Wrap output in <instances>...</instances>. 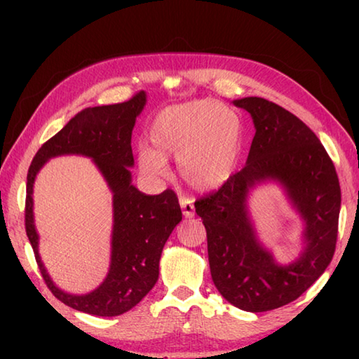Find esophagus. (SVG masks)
Listing matches in <instances>:
<instances>
[{"label":"esophagus","instance_id":"esophagus-1","mask_svg":"<svg viewBox=\"0 0 359 359\" xmlns=\"http://www.w3.org/2000/svg\"><path fill=\"white\" fill-rule=\"evenodd\" d=\"M179 203H180V208H182V212H184L185 218H193L194 217V205H193L191 199H188L185 196H180Z\"/></svg>","mask_w":359,"mask_h":359}]
</instances>
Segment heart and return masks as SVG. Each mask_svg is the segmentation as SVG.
<instances>
[{
  "mask_svg": "<svg viewBox=\"0 0 359 359\" xmlns=\"http://www.w3.org/2000/svg\"><path fill=\"white\" fill-rule=\"evenodd\" d=\"M151 147L139 149V168L150 177H168L166 158H177L182 179L198 191H214L233 177L244 145V121L233 107L214 100L169 106L149 130Z\"/></svg>",
  "mask_w": 359,
  "mask_h": 359,
  "instance_id": "b5f03b06",
  "label": "heart"
}]
</instances>
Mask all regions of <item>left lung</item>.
I'll return each instance as SVG.
<instances>
[{"instance_id": "obj_1", "label": "left lung", "mask_w": 359, "mask_h": 359, "mask_svg": "<svg viewBox=\"0 0 359 359\" xmlns=\"http://www.w3.org/2000/svg\"><path fill=\"white\" fill-rule=\"evenodd\" d=\"M252 115L255 137L245 166L194 203L208 231L210 276L220 294L245 312L287 306L311 288L336 250L340 185L320 139L287 109L258 96L236 100ZM278 181L304 220V250L278 265L259 244L246 208L248 191Z\"/></svg>"}]
</instances>
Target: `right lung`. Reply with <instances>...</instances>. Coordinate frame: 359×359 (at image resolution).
<instances>
[{
	"instance_id": "add662e5",
	"label": "right lung",
	"mask_w": 359,
	"mask_h": 359,
	"mask_svg": "<svg viewBox=\"0 0 359 359\" xmlns=\"http://www.w3.org/2000/svg\"><path fill=\"white\" fill-rule=\"evenodd\" d=\"M145 101V92H139L118 104L83 109L62 131L42 144L27 175L25 229L42 278L52 294L66 306L98 317L128 312L154 288L160 274L163 247L182 220L177 194L171 188L150 196L131 184L130 168L135 165L131 133ZM58 154L92 157L114 194L111 267L105 282L88 295H69L55 287L37 252L32 184L43 163Z\"/></svg>"
}]
</instances>
